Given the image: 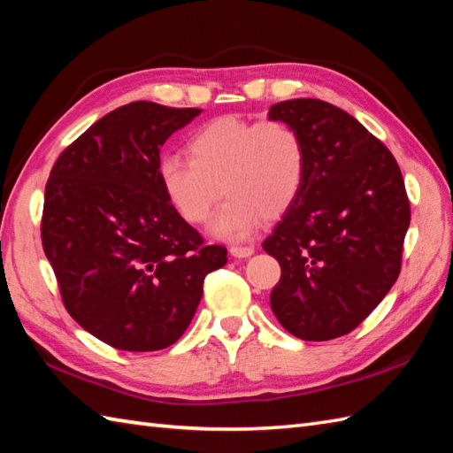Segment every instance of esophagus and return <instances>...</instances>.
<instances>
[{
  "label": "esophagus",
  "instance_id": "esophagus-1",
  "mask_svg": "<svg viewBox=\"0 0 453 453\" xmlns=\"http://www.w3.org/2000/svg\"><path fill=\"white\" fill-rule=\"evenodd\" d=\"M229 252H231V257H235V258H249L252 252H255V247H231L229 249Z\"/></svg>",
  "mask_w": 453,
  "mask_h": 453
}]
</instances>
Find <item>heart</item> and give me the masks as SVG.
Masks as SVG:
<instances>
[{"label":"heart","instance_id":"b5f03b06","mask_svg":"<svg viewBox=\"0 0 453 453\" xmlns=\"http://www.w3.org/2000/svg\"><path fill=\"white\" fill-rule=\"evenodd\" d=\"M188 157L157 162L165 196L188 224H204L219 206L210 231L219 239L243 241L260 219H278L296 204L307 181V146L293 125L222 115L201 125L187 142Z\"/></svg>","mask_w":453,"mask_h":453}]
</instances>
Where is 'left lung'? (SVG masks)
I'll list each match as a JSON object with an SVG mask.
<instances>
[{"mask_svg":"<svg viewBox=\"0 0 453 453\" xmlns=\"http://www.w3.org/2000/svg\"><path fill=\"white\" fill-rule=\"evenodd\" d=\"M268 119L293 125L309 156L303 193L262 243L281 266L270 307L296 338H340L399 276L411 219L403 177L392 152L328 102H280Z\"/></svg>","mask_w":453,"mask_h":453,"instance_id":"obj_1","label":"left lung"}]
</instances>
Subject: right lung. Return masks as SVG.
<instances>
[{
	"instance_id": "obj_1",
	"label": "right lung",
	"mask_w": 453,
	"mask_h": 453,
	"mask_svg": "<svg viewBox=\"0 0 453 453\" xmlns=\"http://www.w3.org/2000/svg\"><path fill=\"white\" fill-rule=\"evenodd\" d=\"M203 110L131 102L61 152L44 193L42 245L67 312L121 351H157L181 338L204 278L227 250L204 245L165 196L164 142Z\"/></svg>"
}]
</instances>
